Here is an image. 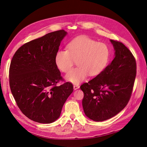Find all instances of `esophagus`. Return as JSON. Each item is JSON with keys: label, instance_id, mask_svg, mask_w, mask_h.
Segmentation results:
<instances>
[{"label": "esophagus", "instance_id": "34e87169", "mask_svg": "<svg viewBox=\"0 0 147 147\" xmlns=\"http://www.w3.org/2000/svg\"><path fill=\"white\" fill-rule=\"evenodd\" d=\"M79 85H78V84H75V85H74V86H73V88H74V89H79Z\"/></svg>", "mask_w": 147, "mask_h": 147}]
</instances>
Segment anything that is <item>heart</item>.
Segmentation results:
<instances>
[{
	"mask_svg": "<svg viewBox=\"0 0 147 147\" xmlns=\"http://www.w3.org/2000/svg\"><path fill=\"white\" fill-rule=\"evenodd\" d=\"M110 56V49L105 43L80 36L70 41L67 45V50L57 51L55 62L61 71L67 73L76 61L78 66L66 75V79L73 84H79L88 75L95 76L103 71L109 62Z\"/></svg>",
	"mask_w": 147,
	"mask_h": 147,
	"instance_id": "obj_1",
	"label": "heart"
}]
</instances>
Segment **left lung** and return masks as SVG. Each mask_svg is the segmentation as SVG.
I'll list each match as a JSON object with an SVG mask.
<instances>
[{
	"instance_id": "obj_1",
	"label": "left lung",
	"mask_w": 147,
	"mask_h": 147,
	"mask_svg": "<svg viewBox=\"0 0 147 147\" xmlns=\"http://www.w3.org/2000/svg\"><path fill=\"white\" fill-rule=\"evenodd\" d=\"M115 57L96 77L80 86L86 115L94 121L110 119L128 104L136 75L135 57L124 44L111 40Z\"/></svg>"
}]
</instances>
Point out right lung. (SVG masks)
Here are the masks:
<instances>
[{"label":"right lung","mask_w":147,"mask_h":147,"mask_svg":"<svg viewBox=\"0 0 147 147\" xmlns=\"http://www.w3.org/2000/svg\"><path fill=\"white\" fill-rule=\"evenodd\" d=\"M66 35L62 29L25 43L11 60L9 81L12 94L22 112L35 122H54L73 91L69 82L56 85L64 79L55 56Z\"/></svg>","instance_id":"1"}]
</instances>
